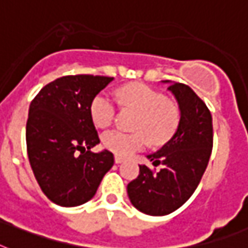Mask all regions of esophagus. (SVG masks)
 <instances>
[{
	"label": "esophagus",
	"instance_id": "obj_1",
	"mask_svg": "<svg viewBox=\"0 0 248 248\" xmlns=\"http://www.w3.org/2000/svg\"><path fill=\"white\" fill-rule=\"evenodd\" d=\"M114 162H116V164H121V163L124 162V158H122L120 155H116L114 156Z\"/></svg>",
	"mask_w": 248,
	"mask_h": 248
}]
</instances>
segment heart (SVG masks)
Returning a JSON list of instances; mask_svg holds the SVG:
<instances>
[{"label":"heart","mask_w":248,"mask_h":248,"mask_svg":"<svg viewBox=\"0 0 248 248\" xmlns=\"http://www.w3.org/2000/svg\"><path fill=\"white\" fill-rule=\"evenodd\" d=\"M118 103L139 113L132 134L120 130H109L102 136L104 148L117 155H130L142 149L149 141L154 145L164 144L172 138L180 124L177 107L150 86L131 82L117 92ZM90 116L95 126H109L116 116V103L108 94L100 93L90 104ZM148 138H146V136Z\"/></svg>","instance_id":"heart-1"}]
</instances>
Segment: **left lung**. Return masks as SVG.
Returning <instances> with one entry per match:
<instances>
[{"label":"left lung","instance_id":"obj_1","mask_svg":"<svg viewBox=\"0 0 248 248\" xmlns=\"http://www.w3.org/2000/svg\"><path fill=\"white\" fill-rule=\"evenodd\" d=\"M168 90L180 107V124L170 141L148 155L153 166L160 164L162 170L154 172L139 166L138 178L127 185L131 204L153 217L170 214L190 199L208 167L213 149V118L206 104L181 82H170Z\"/></svg>","mask_w":248,"mask_h":248}]
</instances>
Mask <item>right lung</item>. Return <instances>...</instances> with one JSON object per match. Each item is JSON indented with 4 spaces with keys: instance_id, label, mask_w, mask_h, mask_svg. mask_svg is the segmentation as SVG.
Segmentation results:
<instances>
[{
    "instance_id": "1",
    "label": "right lung",
    "mask_w": 248,
    "mask_h": 248,
    "mask_svg": "<svg viewBox=\"0 0 248 248\" xmlns=\"http://www.w3.org/2000/svg\"><path fill=\"white\" fill-rule=\"evenodd\" d=\"M113 78H56L31 100L26 122L30 167L44 195L60 206H78L95 195L114 163L108 150L93 153L99 136L90 104Z\"/></svg>"
}]
</instances>
